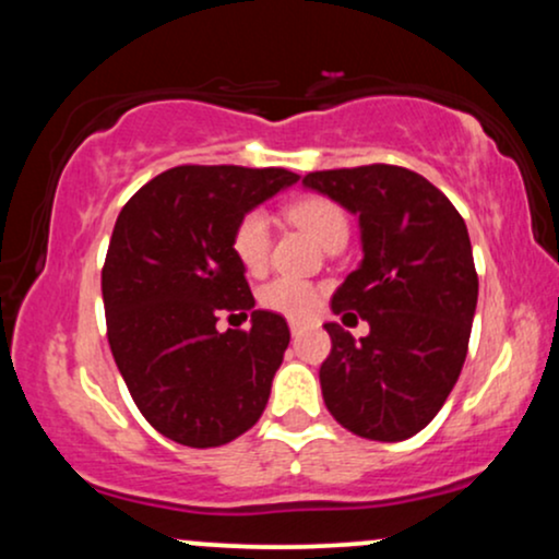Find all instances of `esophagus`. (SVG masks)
I'll return each mask as SVG.
<instances>
[{
  "instance_id": "34e87169",
  "label": "esophagus",
  "mask_w": 559,
  "mask_h": 559,
  "mask_svg": "<svg viewBox=\"0 0 559 559\" xmlns=\"http://www.w3.org/2000/svg\"><path fill=\"white\" fill-rule=\"evenodd\" d=\"M288 329H292L294 336H297V333H299L301 329H305V320H297V318H292V320H288Z\"/></svg>"
}]
</instances>
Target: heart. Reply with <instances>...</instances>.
<instances>
[{
	"instance_id": "1",
	"label": "heart",
	"mask_w": 559,
	"mask_h": 559,
	"mask_svg": "<svg viewBox=\"0 0 559 559\" xmlns=\"http://www.w3.org/2000/svg\"><path fill=\"white\" fill-rule=\"evenodd\" d=\"M286 215L325 249L344 243L349 236L344 210L325 197L294 199L286 207ZM267 252H271V223L265 213L254 210V213L243 215L234 230V254L239 258L243 271L260 273L267 262ZM260 305L281 312V316L305 318L316 310L318 288L310 281L281 275L260 288Z\"/></svg>"
}]
</instances>
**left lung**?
Masks as SVG:
<instances>
[{
	"mask_svg": "<svg viewBox=\"0 0 559 559\" xmlns=\"http://www.w3.org/2000/svg\"><path fill=\"white\" fill-rule=\"evenodd\" d=\"M301 183L360 223L362 260L331 310L357 311L370 333L325 323V407L362 439H409L436 418L467 355L478 275L465 221L431 181L396 165L318 170Z\"/></svg>",
	"mask_w": 559,
	"mask_h": 559,
	"instance_id": "left-lung-1",
	"label": "left lung"
}]
</instances>
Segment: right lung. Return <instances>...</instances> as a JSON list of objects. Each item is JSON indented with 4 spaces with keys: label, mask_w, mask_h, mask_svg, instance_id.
Instances as JSON below:
<instances>
[{
    "label": "right lung",
    "mask_w": 559,
    "mask_h": 559,
    "mask_svg": "<svg viewBox=\"0 0 559 559\" xmlns=\"http://www.w3.org/2000/svg\"><path fill=\"white\" fill-rule=\"evenodd\" d=\"M297 181L284 168L181 165L120 210L102 271L107 338L141 415L178 444H228L265 409L292 333L254 310L234 230ZM226 311L252 317L250 331L217 332Z\"/></svg>",
    "instance_id": "obj_1"
}]
</instances>
